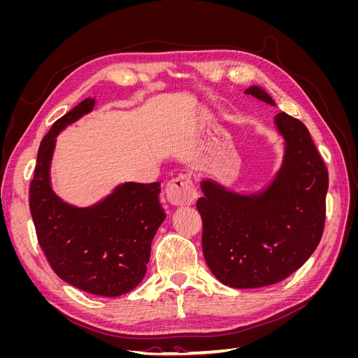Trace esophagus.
Instances as JSON below:
<instances>
[{"instance_id": "1", "label": "esophagus", "mask_w": 358, "mask_h": 358, "mask_svg": "<svg viewBox=\"0 0 358 358\" xmlns=\"http://www.w3.org/2000/svg\"><path fill=\"white\" fill-rule=\"evenodd\" d=\"M166 197L173 206H189L196 203L199 194L191 180V175H179L171 179L166 187Z\"/></svg>"}]
</instances>
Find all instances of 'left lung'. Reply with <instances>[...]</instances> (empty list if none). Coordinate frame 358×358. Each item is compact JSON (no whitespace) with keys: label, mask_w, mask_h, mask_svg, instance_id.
I'll use <instances>...</instances> for the list:
<instances>
[{"label":"left lung","mask_w":358,"mask_h":358,"mask_svg":"<svg viewBox=\"0 0 358 358\" xmlns=\"http://www.w3.org/2000/svg\"><path fill=\"white\" fill-rule=\"evenodd\" d=\"M245 94L276 106L259 85ZM273 124L284 155L257 191H234L204 178L197 200L203 254L215 278L231 288H259L285 279L315 251L326 221L329 173L308 128L280 112Z\"/></svg>","instance_id":"obj_1"}]
</instances>
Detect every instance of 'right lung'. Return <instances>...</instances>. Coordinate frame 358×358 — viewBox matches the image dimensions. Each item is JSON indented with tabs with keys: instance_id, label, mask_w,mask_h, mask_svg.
Returning <instances> with one entry per match:
<instances>
[{
	"instance_id": "add662e5",
	"label": "right lung",
	"mask_w": 358,
	"mask_h": 358,
	"mask_svg": "<svg viewBox=\"0 0 358 358\" xmlns=\"http://www.w3.org/2000/svg\"><path fill=\"white\" fill-rule=\"evenodd\" d=\"M88 96L53 124L41 140L29 209L38 243L55 273L67 284L95 296L117 297L136 288L146 275L150 243L166 212L161 185L117 183L110 194L90 206H74L52 187L50 169L57 137L94 110Z\"/></svg>"
}]
</instances>
